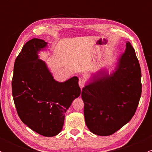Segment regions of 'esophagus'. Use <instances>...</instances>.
<instances>
[{
	"label": "esophagus",
	"mask_w": 152,
	"mask_h": 152,
	"mask_svg": "<svg viewBox=\"0 0 152 152\" xmlns=\"http://www.w3.org/2000/svg\"><path fill=\"white\" fill-rule=\"evenodd\" d=\"M85 83H86V82H85V80L83 79V78H80L79 80H78V85H79L80 88H83V87L85 86Z\"/></svg>",
	"instance_id": "obj_1"
}]
</instances>
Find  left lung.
Instances as JSON below:
<instances>
[{"label": "left lung", "mask_w": 152, "mask_h": 152, "mask_svg": "<svg viewBox=\"0 0 152 152\" xmlns=\"http://www.w3.org/2000/svg\"><path fill=\"white\" fill-rule=\"evenodd\" d=\"M141 79L139 60L127 42L114 74L98 75L82 88L85 122L92 133L111 135L132 119L142 95Z\"/></svg>", "instance_id": "obj_1"}]
</instances>
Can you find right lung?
<instances>
[{"instance_id":"obj_1","label":"right lung","mask_w":152,"mask_h":152,"mask_svg":"<svg viewBox=\"0 0 152 152\" xmlns=\"http://www.w3.org/2000/svg\"><path fill=\"white\" fill-rule=\"evenodd\" d=\"M47 43L33 38L23 46L15 61L12 94L23 123L44 137L61 131L65 113L81 94L78 78L65 82L53 79L46 64L38 59V51Z\"/></svg>"}]
</instances>
